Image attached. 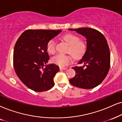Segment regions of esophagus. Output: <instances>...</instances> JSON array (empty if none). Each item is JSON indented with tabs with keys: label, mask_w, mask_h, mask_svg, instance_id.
<instances>
[{
	"label": "esophagus",
	"mask_w": 122,
	"mask_h": 122,
	"mask_svg": "<svg viewBox=\"0 0 122 122\" xmlns=\"http://www.w3.org/2000/svg\"><path fill=\"white\" fill-rule=\"evenodd\" d=\"M67 68L66 67H60V70H65Z\"/></svg>",
	"instance_id": "34e87169"
}]
</instances>
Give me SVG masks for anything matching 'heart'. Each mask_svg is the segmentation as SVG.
Here are the masks:
<instances>
[{
	"label": "heart",
	"mask_w": 122,
	"mask_h": 122,
	"mask_svg": "<svg viewBox=\"0 0 122 122\" xmlns=\"http://www.w3.org/2000/svg\"><path fill=\"white\" fill-rule=\"evenodd\" d=\"M62 39L69 46L67 52L71 55L75 59L81 58L87 50V44L84 41L80 40L78 35L73 34H67L62 37ZM56 41L52 39L48 41L47 51L49 53L54 54L56 51ZM54 64L57 65L60 67H65L70 64L72 61L71 57L69 55L59 54L56 55L52 59Z\"/></svg>",
	"instance_id": "obj_1"
}]
</instances>
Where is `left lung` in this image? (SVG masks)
<instances>
[{
	"label": "left lung",
	"mask_w": 122,
	"mask_h": 122,
	"mask_svg": "<svg viewBox=\"0 0 122 122\" xmlns=\"http://www.w3.org/2000/svg\"><path fill=\"white\" fill-rule=\"evenodd\" d=\"M86 36L87 50L78 64L83 66L72 67L75 75L69 80L72 86L83 89H91L99 85L106 78L110 66V53L104 35L96 29L83 27L69 29Z\"/></svg>",
	"instance_id": "1"
}]
</instances>
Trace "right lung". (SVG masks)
Instances as JSON below:
<instances>
[{
    "label": "right lung",
    "mask_w": 122,
    "mask_h": 122,
    "mask_svg": "<svg viewBox=\"0 0 122 122\" xmlns=\"http://www.w3.org/2000/svg\"><path fill=\"white\" fill-rule=\"evenodd\" d=\"M61 30H27L20 35L15 46L13 66L17 75L26 87L35 92L53 87V78L59 71L57 65L46 66L50 59L47 44Z\"/></svg>",
    "instance_id": "1"
}]
</instances>
